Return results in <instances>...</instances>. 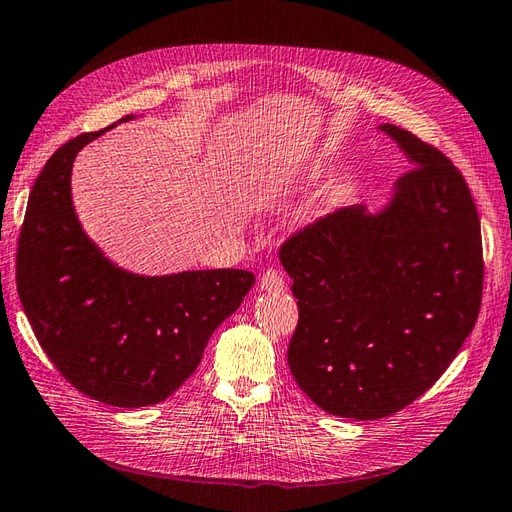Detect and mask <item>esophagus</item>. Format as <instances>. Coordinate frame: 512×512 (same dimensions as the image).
I'll use <instances>...</instances> for the list:
<instances>
[{
	"label": "esophagus",
	"instance_id": "obj_1",
	"mask_svg": "<svg viewBox=\"0 0 512 512\" xmlns=\"http://www.w3.org/2000/svg\"><path fill=\"white\" fill-rule=\"evenodd\" d=\"M283 287H285V281L281 277V272L266 270L264 274H261V281H259L261 292H281Z\"/></svg>",
	"mask_w": 512,
	"mask_h": 512
}]
</instances>
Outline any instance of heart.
Here are the masks:
<instances>
[{"label":"heart","mask_w":512,"mask_h":512,"mask_svg":"<svg viewBox=\"0 0 512 512\" xmlns=\"http://www.w3.org/2000/svg\"><path fill=\"white\" fill-rule=\"evenodd\" d=\"M318 175H320V166L318 164H303L290 177H283L279 181V186H281V190H287V186H294V183L311 181V179H316Z\"/></svg>","instance_id":"b5f03b06"}]
</instances>
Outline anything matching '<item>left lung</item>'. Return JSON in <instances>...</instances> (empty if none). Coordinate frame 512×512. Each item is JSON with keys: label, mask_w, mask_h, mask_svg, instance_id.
Segmentation results:
<instances>
[{"label": "left lung", "mask_w": 512, "mask_h": 512, "mask_svg": "<svg viewBox=\"0 0 512 512\" xmlns=\"http://www.w3.org/2000/svg\"><path fill=\"white\" fill-rule=\"evenodd\" d=\"M378 129L413 170L387 203L344 207L281 248L298 298L287 363L322 411L378 419L439 381L482 298L480 218L463 175L411 131Z\"/></svg>", "instance_id": "left-lung-1"}]
</instances>
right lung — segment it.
I'll list each match as a JSON object with an SVG mask.
<instances>
[{
	"mask_svg": "<svg viewBox=\"0 0 512 512\" xmlns=\"http://www.w3.org/2000/svg\"><path fill=\"white\" fill-rule=\"evenodd\" d=\"M69 140L30 192L17 290L38 344L67 381L121 409L166 400L199 368L209 337L242 305L253 272H129L88 238L73 207L77 153L108 129Z\"/></svg>",
	"mask_w": 512,
	"mask_h": 512,
	"instance_id": "1",
	"label": "right lung"
}]
</instances>
